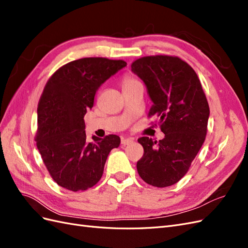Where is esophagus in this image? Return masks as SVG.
<instances>
[{"instance_id": "obj_1", "label": "esophagus", "mask_w": 248, "mask_h": 248, "mask_svg": "<svg viewBox=\"0 0 248 248\" xmlns=\"http://www.w3.org/2000/svg\"><path fill=\"white\" fill-rule=\"evenodd\" d=\"M133 142V139H122V140H121V144L122 145H124V146H126V145H130V144H132Z\"/></svg>"}]
</instances>
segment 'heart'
<instances>
[{"label":"heart","mask_w":248,"mask_h":248,"mask_svg":"<svg viewBox=\"0 0 248 248\" xmlns=\"http://www.w3.org/2000/svg\"><path fill=\"white\" fill-rule=\"evenodd\" d=\"M122 85H123L124 90H126V89H129L133 86L141 85V84L137 78L130 76V74H125V76L122 78Z\"/></svg>","instance_id":"b5f03b06"}]
</instances>
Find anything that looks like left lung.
<instances>
[{
    "label": "left lung",
    "instance_id": "8db88e82",
    "mask_svg": "<svg viewBox=\"0 0 248 248\" xmlns=\"http://www.w3.org/2000/svg\"><path fill=\"white\" fill-rule=\"evenodd\" d=\"M131 70L144 80L153 101L148 117L158 118L164 133L158 142L138 140L144 148L138 172L150 185L168 187L185 176L204 144L209 104L198 74L179 57H142L132 62Z\"/></svg>",
    "mask_w": 248,
    "mask_h": 248
}]
</instances>
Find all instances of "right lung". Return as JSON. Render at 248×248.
Returning a JSON list of instances; mask_svg holds the SVG:
<instances>
[{
  "instance_id": "right-lung-1",
  "label": "right lung",
  "mask_w": 248,
  "mask_h": 248,
  "mask_svg": "<svg viewBox=\"0 0 248 248\" xmlns=\"http://www.w3.org/2000/svg\"><path fill=\"white\" fill-rule=\"evenodd\" d=\"M123 60L82 58L63 65L48 78L37 108L35 140L54 181L71 191L91 188L102 177L104 164L120 138L108 134L86 140L87 109L98 88L125 67Z\"/></svg>"
}]
</instances>
